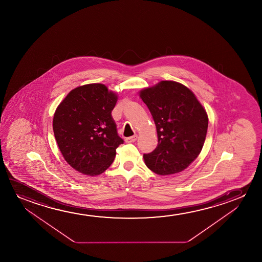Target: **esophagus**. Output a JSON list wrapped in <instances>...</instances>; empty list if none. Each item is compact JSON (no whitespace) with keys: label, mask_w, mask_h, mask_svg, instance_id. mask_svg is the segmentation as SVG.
Masks as SVG:
<instances>
[{"label":"esophagus","mask_w":262,"mask_h":262,"mask_svg":"<svg viewBox=\"0 0 262 262\" xmlns=\"http://www.w3.org/2000/svg\"><path fill=\"white\" fill-rule=\"evenodd\" d=\"M137 138H138L137 135H133V136L127 138V139L125 140V141L127 142V143H133V142H135V141H136Z\"/></svg>","instance_id":"obj_1"}]
</instances>
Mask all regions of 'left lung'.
<instances>
[{
  "label": "left lung",
  "mask_w": 262,
  "mask_h": 262,
  "mask_svg": "<svg viewBox=\"0 0 262 262\" xmlns=\"http://www.w3.org/2000/svg\"><path fill=\"white\" fill-rule=\"evenodd\" d=\"M140 97L149 109L158 133V146L144 154L145 164L159 176L182 172L203 147L207 112L191 90L172 80L143 89Z\"/></svg>",
  "instance_id": "obj_1"
}]
</instances>
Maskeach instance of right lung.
Returning a JSON list of instances; mask_svg holds the SVG:
<instances>
[{
	"mask_svg": "<svg viewBox=\"0 0 262 262\" xmlns=\"http://www.w3.org/2000/svg\"><path fill=\"white\" fill-rule=\"evenodd\" d=\"M118 97L100 83L72 90L54 113V137L65 161L86 176L101 174L123 143L111 113Z\"/></svg>",
	"mask_w": 262,
	"mask_h": 262,
	"instance_id": "1",
	"label": "right lung"
}]
</instances>
